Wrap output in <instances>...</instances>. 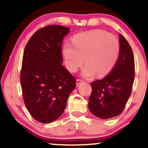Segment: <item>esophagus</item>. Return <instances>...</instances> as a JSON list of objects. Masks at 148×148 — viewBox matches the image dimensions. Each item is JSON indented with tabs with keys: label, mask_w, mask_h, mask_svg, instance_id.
<instances>
[{
	"label": "esophagus",
	"mask_w": 148,
	"mask_h": 148,
	"mask_svg": "<svg viewBox=\"0 0 148 148\" xmlns=\"http://www.w3.org/2000/svg\"><path fill=\"white\" fill-rule=\"evenodd\" d=\"M82 83V80L81 79H76V86H79L80 84Z\"/></svg>",
	"instance_id": "34e87169"
}]
</instances>
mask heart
Returning a JSON list of instances; mask_svg holds the SVG:
<instances>
[{"instance_id": "heart-1", "label": "heart", "mask_w": 148, "mask_h": 148, "mask_svg": "<svg viewBox=\"0 0 148 148\" xmlns=\"http://www.w3.org/2000/svg\"><path fill=\"white\" fill-rule=\"evenodd\" d=\"M63 55L70 72H76L84 62L83 76L90 77L96 74L103 77L118 62L120 44L116 37L104 30H90L74 35L72 45H64Z\"/></svg>"}]
</instances>
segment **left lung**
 I'll return each instance as SVG.
<instances>
[{"label":"left lung","mask_w":148,"mask_h":148,"mask_svg":"<svg viewBox=\"0 0 148 148\" xmlns=\"http://www.w3.org/2000/svg\"><path fill=\"white\" fill-rule=\"evenodd\" d=\"M119 37L120 55L114 68L105 78L91 83L88 107L93 115L102 119L120 115L132 93L135 76L133 51L121 34Z\"/></svg>","instance_id":"left-lung-1"}]
</instances>
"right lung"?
<instances>
[{
	"mask_svg": "<svg viewBox=\"0 0 148 148\" xmlns=\"http://www.w3.org/2000/svg\"><path fill=\"white\" fill-rule=\"evenodd\" d=\"M69 28L58 25L33 34L23 52L21 70L22 93L30 114L50 123L62 115L76 80L62 65V43Z\"/></svg>",
	"mask_w": 148,
	"mask_h": 148,
	"instance_id": "obj_1",
	"label": "right lung"
}]
</instances>
